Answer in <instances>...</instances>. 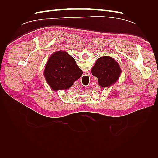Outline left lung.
Listing matches in <instances>:
<instances>
[{
  "mask_svg": "<svg viewBox=\"0 0 158 158\" xmlns=\"http://www.w3.org/2000/svg\"><path fill=\"white\" fill-rule=\"evenodd\" d=\"M121 72L117 62L109 56H103L97 59L91 70L92 74L98 77V84L102 88H109L115 84Z\"/></svg>",
  "mask_w": 158,
  "mask_h": 158,
  "instance_id": "left-lung-1",
  "label": "left lung"
}]
</instances>
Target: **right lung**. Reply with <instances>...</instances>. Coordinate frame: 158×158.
Here are the masks:
<instances>
[{
	"label": "right lung",
	"instance_id": "right-lung-1",
	"mask_svg": "<svg viewBox=\"0 0 158 158\" xmlns=\"http://www.w3.org/2000/svg\"><path fill=\"white\" fill-rule=\"evenodd\" d=\"M82 74L73 57L64 51L53 52L44 72L46 82L52 91L69 89Z\"/></svg>",
	"mask_w": 158,
	"mask_h": 158
}]
</instances>
